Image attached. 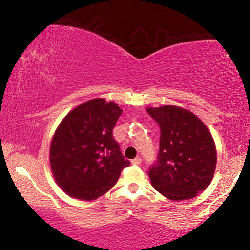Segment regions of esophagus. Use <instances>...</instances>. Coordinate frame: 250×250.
Returning a JSON list of instances; mask_svg holds the SVG:
<instances>
[{
	"mask_svg": "<svg viewBox=\"0 0 250 250\" xmlns=\"http://www.w3.org/2000/svg\"><path fill=\"white\" fill-rule=\"evenodd\" d=\"M141 162H142V159L140 158V156H137V158L131 161V163H132L133 166H139V164H140Z\"/></svg>",
	"mask_w": 250,
	"mask_h": 250,
	"instance_id": "obj_1",
	"label": "esophagus"
}]
</instances>
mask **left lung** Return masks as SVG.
Wrapping results in <instances>:
<instances>
[{
  "label": "left lung",
  "instance_id": "obj_1",
  "mask_svg": "<svg viewBox=\"0 0 250 250\" xmlns=\"http://www.w3.org/2000/svg\"><path fill=\"white\" fill-rule=\"evenodd\" d=\"M146 111L161 131L158 160L147 172L152 186L172 201L195 197L210 184L216 167L210 132L183 108L163 105Z\"/></svg>",
  "mask_w": 250,
  "mask_h": 250
}]
</instances>
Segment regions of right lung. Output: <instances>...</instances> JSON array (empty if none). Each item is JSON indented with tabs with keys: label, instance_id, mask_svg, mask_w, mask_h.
Here are the masks:
<instances>
[{
	"label": "right lung",
	"instance_id": "add662e5",
	"mask_svg": "<svg viewBox=\"0 0 250 250\" xmlns=\"http://www.w3.org/2000/svg\"><path fill=\"white\" fill-rule=\"evenodd\" d=\"M121 113L112 101L92 99L71 110L58 125L50 145V168L69 196L96 200L130 166L112 135Z\"/></svg>",
	"mask_w": 250,
	"mask_h": 250
}]
</instances>
